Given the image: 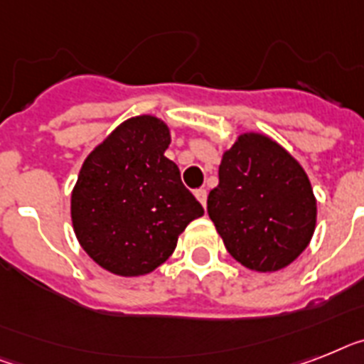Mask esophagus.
<instances>
[{"label": "esophagus", "instance_id": "esophagus-1", "mask_svg": "<svg viewBox=\"0 0 364 364\" xmlns=\"http://www.w3.org/2000/svg\"><path fill=\"white\" fill-rule=\"evenodd\" d=\"M195 197L199 199V203L203 204L204 208H206V197H208V191L204 188H199V189H195Z\"/></svg>", "mask_w": 364, "mask_h": 364}]
</instances>
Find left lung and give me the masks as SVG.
Wrapping results in <instances>:
<instances>
[{
  "label": "left lung",
  "instance_id": "1",
  "mask_svg": "<svg viewBox=\"0 0 364 364\" xmlns=\"http://www.w3.org/2000/svg\"><path fill=\"white\" fill-rule=\"evenodd\" d=\"M208 215L234 260L253 272H279L311 242L316 197L288 150L268 135L247 132L223 152Z\"/></svg>",
  "mask_w": 364,
  "mask_h": 364
}]
</instances>
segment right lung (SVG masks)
Instances as JSON below:
<instances>
[{"instance_id": "right-lung-1", "label": "right lung", "mask_w": 364, "mask_h": 364, "mask_svg": "<svg viewBox=\"0 0 364 364\" xmlns=\"http://www.w3.org/2000/svg\"><path fill=\"white\" fill-rule=\"evenodd\" d=\"M169 126L132 117L95 146L72 189L76 238L98 266L121 277L154 272L173 255L178 236L203 206L165 158Z\"/></svg>"}]
</instances>
